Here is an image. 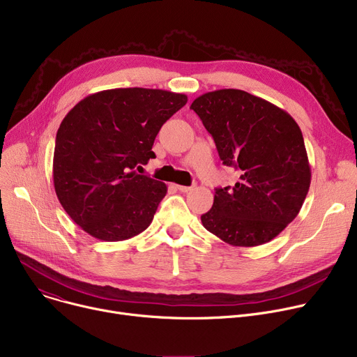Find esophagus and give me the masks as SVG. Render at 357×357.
<instances>
[{
	"label": "esophagus",
	"instance_id": "esophagus-1",
	"mask_svg": "<svg viewBox=\"0 0 357 357\" xmlns=\"http://www.w3.org/2000/svg\"><path fill=\"white\" fill-rule=\"evenodd\" d=\"M176 188L179 189L181 192H189V191H192V189H194V186H183V185H176Z\"/></svg>",
	"mask_w": 357,
	"mask_h": 357
}]
</instances>
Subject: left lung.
<instances>
[{"mask_svg": "<svg viewBox=\"0 0 357 357\" xmlns=\"http://www.w3.org/2000/svg\"><path fill=\"white\" fill-rule=\"evenodd\" d=\"M191 109L222 163L241 174L232 188L215 189L202 225L234 247L271 241L298 215L312 182L298 125L286 110L238 89L208 91Z\"/></svg>", "mask_w": 357, "mask_h": 357, "instance_id": "8db88e82", "label": "left lung"}]
</instances>
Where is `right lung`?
Listing matches in <instances>:
<instances>
[{
    "label": "right lung",
    "instance_id": "right-lung-1",
    "mask_svg": "<svg viewBox=\"0 0 357 357\" xmlns=\"http://www.w3.org/2000/svg\"><path fill=\"white\" fill-rule=\"evenodd\" d=\"M186 102V94L160 89H110L89 94L66 114L53 181L61 206L83 231L123 241L151 225L168 186L135 168L156 158L158 132Z\"/></svg>",
    "mask_w": 357,
    "mask_h": 357
}]
</instances>
